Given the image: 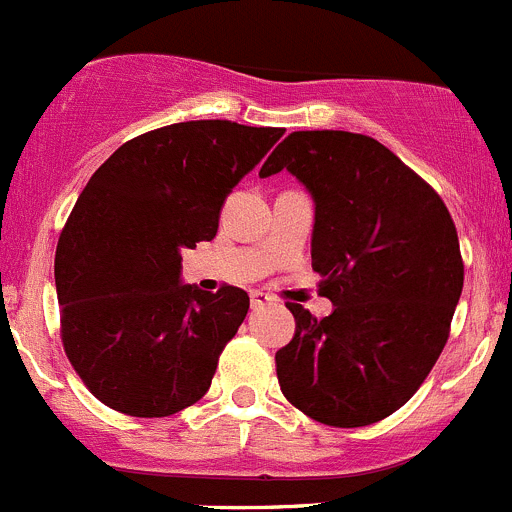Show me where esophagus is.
<instances>
[{"label": "esophagus", "mask_w": 512, "mask_h": 512, "mask_svg": "<svg viewBox=\"0 0 512 512\" xmlns=\"http://www.w3.org/2000/svg\"><path fill=\"white\" fill-rule=\"evenodd\" d=\"M270 302H272V297L267 295V292H260V290H252V292H250V305H252V310H260V307L270 305Z\"/></svg>", "instance_id": "1"}]
</instances>
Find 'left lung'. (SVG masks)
Wrapping results in <instances>:
<instances>
[{
	"label": "left lung",
	"mask_w": 512,
	"mask_h": 512,
	"mask_svg": "<svg viewBox=\"0 0 512 512\" xmlns=\"http://www.w3.org/2000/svg\"><path fill=\"white\" fill-rule=\"evenodd\" d=\"M282 170L315 202L312 270L335 307L317 320L287 302L297 325L275 355L280 390L317 423H377L413 398L448 342L463 292L453 217L367 135L292 132L260 177Z\"/></svg>",
	"instance_id": "left-lung-1"
}]
</instances>
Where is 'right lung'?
I'll use <instances>...</instances> for the list:
<instances>
[{"mask_svg": "<svg viewBox=\"0 0 512 512\" xmlns=\"http://www.w3.org/2000/svg\"><path fill=\"white\" fill-rule=\"evenodd\" d=\"M282 135L227 119L167 124L89 177L59 235L54 282L64 352L107 408L167 418L210 390L250 297L185 285L182 250L217 235L232 187Z\"/></svg>", "mask_w": 512, "mask_h": 512, "instance_id": "add662e5", "label": "right lung"}]
</instances>
